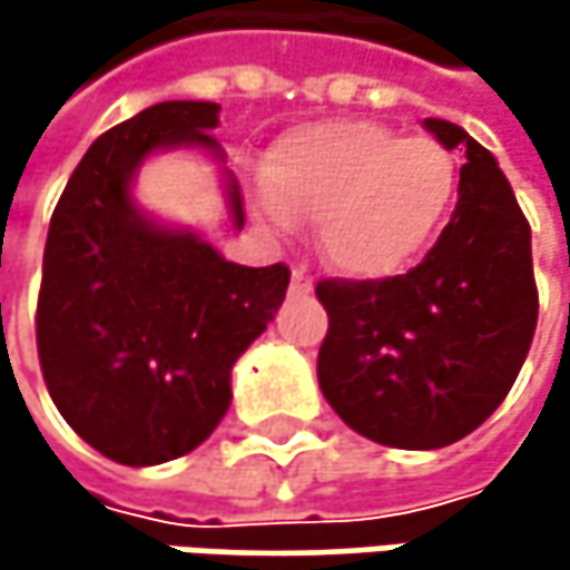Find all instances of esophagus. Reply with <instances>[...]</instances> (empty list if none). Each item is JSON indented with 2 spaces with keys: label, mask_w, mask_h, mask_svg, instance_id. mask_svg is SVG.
<instances>
[{
  "label": "esophagus",
  "mask_w": 570,
  "mask_h": 570,
  "mask_svg": "<svg viewBox=\"0 0 570 570\" xmlns=\"http://www.w3.org/2000/svg\"><path fill=\"white\" fill-rule=\"evenodd\" d=\"M289 289H293V293H309V289H313V281H309V274H306L303 267H293V274H289Z\"/></svg>",
  "instance_id": "obj_1"
}]
</instances>
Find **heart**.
Returning <instances> with one entry per match:
<instances>
[{"label":"heart","mask_w":570,"mask_h":570,"mask_svg":"<svg viewBox=\"0 0 570 570\" xmlns=\"http://www.w3.org/2000/svg\"><path fill=\"white\" fill-rule=\"evenodd\" d=\"M455 155L376 121H313L277 138L264 161V214L320 224V250L350 277L380 281L412 267L459 204Z\"/></svg>","instance_id":"b5f03b06"}]
</instances>
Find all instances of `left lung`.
<instances>
[{
	"label": "left lung",
	"instance_id": "1",
	"mask_svg": "<svg viewBox=\"0 0 570 570\" xmlns=\"http://www.w3.org/2000/svg\"><path fill=\"white\" fill-rule=\"evenodd\" d=\"M422 125L465 151L442 237L399 277L316 284L330 316L320 390L350 429L393 449H442L475 432L509 396L538 323L531 227L512 184L459 125Z\"/></svg>",
	"mask_w": 570,
	"mask_h": 570
}]
</instances>
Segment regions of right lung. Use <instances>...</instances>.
I'll list each match as a JSON object with an SVG mask.
<instances>
[{
	"instance_id": "1",
	"label": "right lung",
	"mask_w": 570,
	"mask_h": 570,
	"mask_svg": "<svg viewBox=\"0 0 570 570\" xmlns=\"http://www.w3.org/2000/svg\"><path fill=\"white\" fill-rule=\"evenodd\" d=\"M214 101H161L105 131L49 224L36 343L61 419L105 459L158 465L197 449L230 405V370L284 303V264L240 267L197 234L151 224L131 177L158 151L220 155ZM230 210L244 227L237 180Z\"/></svg>"
}]
</instances>
